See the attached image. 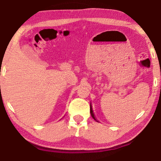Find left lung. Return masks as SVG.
<instances>
[{"instance_id": "left-lung-1", "label": "left lung", "mask_w": 161, "mask_h": 161, "mask_svg": "<svg viewBox=\"0 0 161 161\" xmlns=\"http://www.w3.org/2000/svg\"><path fill=\"white\" fill-rule=\"evenodd\" d=\"M90 112H91V116H92V117L93 118V119H95L96 121H97V122H98V120H97V118L95 117V115H94V114H93V110H92V107H91V105Z\"/></svg>"}]
</instances>
